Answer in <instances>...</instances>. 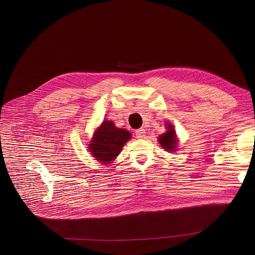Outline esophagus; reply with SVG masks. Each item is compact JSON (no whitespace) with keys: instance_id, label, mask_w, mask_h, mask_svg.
I'll list each match as a JSON object with an SVG mask.
<instances>
[{"instance_id":"esophagus-1","label":"esophagus","mask_w":255,"mask_h":255,"mask_svg":"<svg viewBox=\"0 0 255 255\" xmlns=\"http://www.w3.org/2000/svg\"><path fill=\"white\" fill-rule=\"evenodd\" d=\"M135 135L137 138H143L145 136V129L144 128H138L135 130Z\"/></svg>"}]
</instances>
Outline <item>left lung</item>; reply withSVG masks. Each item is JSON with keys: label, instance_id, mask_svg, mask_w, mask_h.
I'll use <instances>...</instances> for the list:
<instances>
[{"label": "left lung", "instance_id": "1", "mask_svg": "<svg viewBox=\"0 0 255 255\" xmlns=\"http://www.w3.org/2000/svg\"><path fill=\"white\" fill-rule=\"evenodd\" d=\"M167 131L159 136V142L167 151H175L177 148V135L173 125L167 124Z\"/></svg>", "mask_w": 255, "mask_h": 255}]
</instances>
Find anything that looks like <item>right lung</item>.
I'll use <instances>...</instances> for the list:
<instances>
[{
	"label": "right lung",
	"mask_w": 255,
	"mask_h": 255,
	"mask_svg": "<svg viewBox=\"0 0 255 255\" xmlns=\"http://www.w3.org/2000/svg\"><path fill=\"white\" fill-rule=\"evenodd\" d=\"M131 137L128 130L119 128L112 121H105L95 130L88 149L103 165L111 164L121 152L125 143Z\"/></svg>",
	"instance_id": "obj_1"
}]
</instances>
